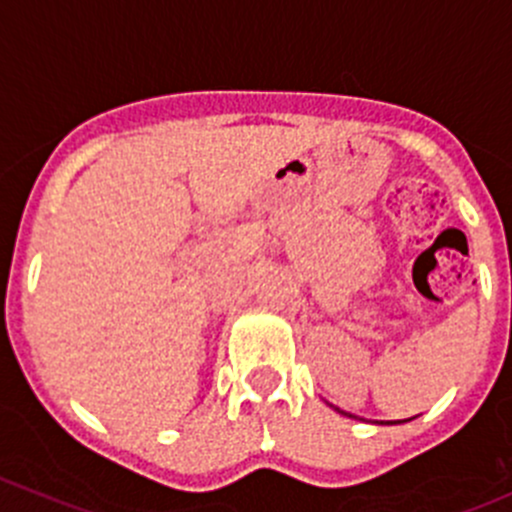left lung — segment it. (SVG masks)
Masks as SVG:
<instances>
[{"label":"left lung","instance_id":"8db88e82","mask_svg":"<svg viewBox=\"0 0 512 512\" xmlns=\"http://www.w3.org/2000/svg\"><path fill=\"white\" fill-rule=\"evenodd\" d=\"M406 421H409V418H406ZM394 423H404V421H394Z\"/></svg>","mask_w":512,"mask_h":512}]
</instances>
